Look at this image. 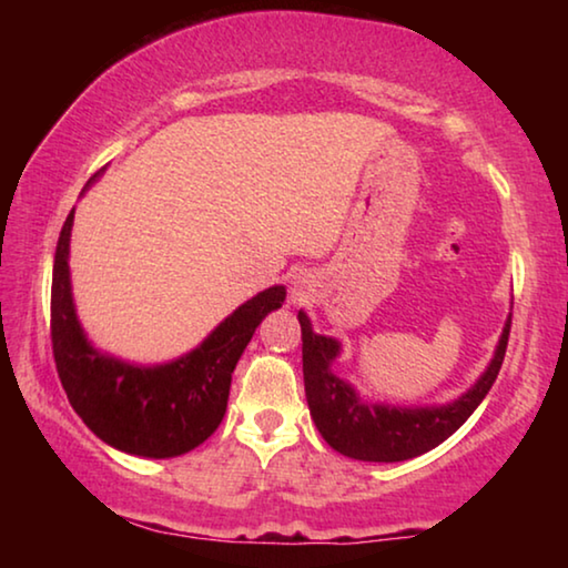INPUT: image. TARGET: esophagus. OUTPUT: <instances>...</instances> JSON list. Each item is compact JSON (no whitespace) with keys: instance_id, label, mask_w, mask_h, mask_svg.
Here are the masks:
<instances>
[{"instance_id":"obj_1","label":"esophagus","mask_w":568,"mask_h":568,"mask_svg":"<svg viewBox=\"0 0 568 568\" xmlns=\"http://www.w3.org/2000/svg\"><path fill=\"white\" fill-rule=\"evenodd\" d=\"M307 291H311V277L305 273H295L291 281V301H303V297H307Z\"/></svg>"}]
</instances>
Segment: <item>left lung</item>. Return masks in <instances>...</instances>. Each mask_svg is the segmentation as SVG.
I'll list each match as a JSON object with an SVG mask.
<instances>
[{
    "label": "left lung",
    "instance_id": "8db88e82",
    "mask_svg": "<svg viewBox=\"0 0 568 568\" xmlns=\"http://www.w3.org/2000/svg\"><path fill=\"white\" fill-rule=\"evenodd\" d=\"M297 323L303 333L307 408H311V418L325 444L355 460L396 464V460L416 458L444 444L480 406L501 371L508 331H511V313L504 323L494 358L478 381L458 398L438 403V406H393V403L363 398L353 383L333 371V363L343 353L341 341L315 333L305 311H297Z\"/></svg>",
    "mask_w": 568,
    "mask_h": 568
}]
</instances>
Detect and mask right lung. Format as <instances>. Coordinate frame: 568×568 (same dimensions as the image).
Here are the masks:
<instances>
[{"label":"right lung","mask_w":568,"mask_h":568,"mask_svg":"<svg viewBox=\"0 0 568 568\" xmlns=\"http://www.w3.org/2000/svg\"><path fill=\"white\" fill-rule=\"evenodd\" d=\"M94 175L82 195L92 187ZM74 207L57 240L52 267V351L77 416L104 444L142 458H175L215 434L230 381L257 325L285 301V285L265 287L235 307L207 338L175 361L142 365L104 353L77 318L70 237Z\"/></svg>","instance_id":"obj_1"}]
</instances>
